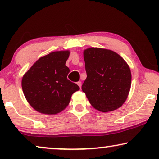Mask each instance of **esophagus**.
I'll list each match as a JSON object with an SVG mask.
<instances>
[{
	"mask_svg": "<svg viewBox=\"0 0 159 159\" xmlns=\"http://www.w3.org/2000/svg\"><path fill=\"white\" fill-rule=\"evenodd\" d=\"M77 84H78V86H79L80 88H81V86H82V82H80V81L77 82Z\"/></svg>",
	"mask_w": 159,
	"mask_h": 159,
	"instance_id": "1",
	"label": "esophagus"
}]
</instances>
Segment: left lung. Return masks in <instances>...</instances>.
I'll return each mask as SVG.
<instances>
[{
  "label": "left lung",
  "mask_w": 159,
  "mask_h": 159,
  "mask_svg": "<svg viewBox=\"0 0 159 159\" xmlns=\"http://www.w3.org/2000/svg\"><path fill=\"white\" fill-rule=\"evenodd\" d=\"M87 78L82 86L91 105L103 112L125 103L131 87V71L125 61L110 50L90 48L84 51Z\"/></svg>",
  "instance_id": "obj_1"
}]
</instances>
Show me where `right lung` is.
Wrapping results in <instances>:
<instances>
[{
	"label": "right lung",
	"mask_w": 159,
	"mask_h": 159,
	"mask_svg": "<svg viewBox=\"0 0 159 159\" xmlns=\"http://www.w3.org/2000/svg\"><path fill=\"white\" fill-rule=\"evenodd\" d=\"M69 51H56L43 56L25 73L21 80L25 96L34 109L56 114L69 105L71 95L80 90L67 79L69 69L65 64Z\"/></svg>",
	"instance_id": "right-lung-1"
}]
</instances>
